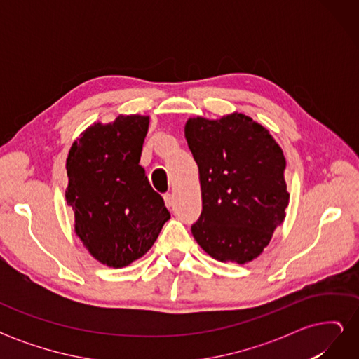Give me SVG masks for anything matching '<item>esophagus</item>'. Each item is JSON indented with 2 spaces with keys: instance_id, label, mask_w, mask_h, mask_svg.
Instances as JSON below:
<instances>
[{
  "instance_id": "34e87169",
  "label": "esophagus",
  "mask_w": 359,
  "mask_h": 359,
  "mask_svg": "<svg viewBox=\"0 0 359 359\" xmlns=\"http://www.w3.org/2000/svg\"><path fill=\"white\" fill-rule=\"evenodd\" d=\"M163 198H165V203H166L168 208H170V206L173 205V196H172V194H170V193H166Z\"/></svg>"
}]
</instances>
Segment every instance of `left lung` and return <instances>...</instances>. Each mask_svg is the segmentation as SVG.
Returning <instances> with one entry per match:
<instances>
[{"mask_svg": "<svg viewBox=\"0 0 359 359\" xmlns=\"http://www.w3.org/2000/svg\"><path fill=\"white\" fill-rule=\"evenodd\" d=\"M186 139L202 190V212L191 224L194 240L220 262H250L285 220L283 151L265 127L243 114L191 118Z\"/></svg>", "mask_w": 359, "mask_h": 359, "instance_id": "left-lung-1", "label": "left lung"}]
</instances>
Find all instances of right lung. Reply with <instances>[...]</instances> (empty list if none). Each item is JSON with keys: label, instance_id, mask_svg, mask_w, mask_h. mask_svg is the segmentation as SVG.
<instances>
[{"label": "right lung", "instance_id": "obj_1", "mask_svg": "<svg viewBox=\"0 0 359 359\" xmlns=\"http://www.w3.org/2000/svg\"><path fill=\"white\" fill-rule=\"evenodd\" d=\"M149 118L119 115L88 127L67 157L74 232L99 262L123 268L153 247L170 214L139 165Z\"/></svg>", "mask_w": 359, "mask_h": 359}]
</instances>
